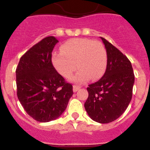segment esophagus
Listing matches in <instances>:
<instances>
[{"label":"esophagus","mask_w":150,"mask_h":150,"mask_svg":"<svg viewBox=\"0 0 150 150\" xmlns=\"http://www.w3.org/2000/svg\"><path fill=\"white\" fill-rule=\"evenodd\" d=\"M79 88H80V86H79L74 85V86H73V91H74V92H76V91H77Z\"/></svg>","instance_id":"1"}]
</instances>
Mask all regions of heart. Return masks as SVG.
I'll use <instances>...</instances> for the list:
<instances>
[{
	"instance_id": "heart-1",
	"label": "heart",
	"mask_w": 150,
	"mask_h": 150,
	"mask_svg": "<svg viewBox=\"0 0 150 150\" xmlns=\"http://www.w3.org/2000/svg\"><path fill=\"white\" fill-rule=\"evenodd\" d=\"M52 59L58 72L67 79L72 76L77 67L79 71L73 78L76 83H84L89 77L91 80L100 79L107 65V54L104 45L88 38L67 41L62 45V52L54 53Z\"/></svg>"
}]
</instances>
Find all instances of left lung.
Instances as JSON below:
<instances>
[{"instance_id": "left-lung-1", "label": "left lung", "mask_w": 150, "mask_h": 150, "mask_svg": "<svg viewBox=\"0 0 150 150\" xmlns=\"http://www.w3.org/2000/svg\"><path fill=\"white\" fill-rule=\"evenodd\" d=\"M100 39L107 51V69L98 81L88 85L84 106L91 120L109 123L127 109L132 98L134 74L128 58L107 40Z\"/></svg>"}]
</instances>
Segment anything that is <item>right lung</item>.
Returning a JSON list of instances; mask_svg holds the SVG:
<instances>
[{
	"label": "right lung",
	"instance_id": "right-lung-1",
	"mask_svg": "<svg viewBox=\"0 0 150 150\" xmlns=\"http://www.w3.org/2000/svg\"><path fill=\"white\" fill-rule=\"evenodd\" d=\"M58 42L52 36L43 38L21 57L16 71L18 100L28 114L40 122L59 118L74 94L72 85L52 63Z\"/></svg>",
	"mask_w": 150,
	"mask_h": 150
}]
</instances>
